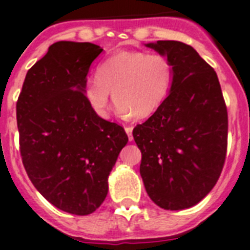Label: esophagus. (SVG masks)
<instances>
[{
    "mask_svg": "<svg viewBox=\"0 0 250 250\" xmlns=\"http://www.w3.org/2000/svg\"><path fill=\"white\" fill-rule=\"evenodd\" d=\"M125 131H126L127 137H129V141H133V126H126Z\"/></svg>",
    "mask_w": 250,
    "mask_h": 250,
    "instance_id": "34e87169",
    "label": "esophagus"
}]
</instances>
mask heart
I'll return each instance as SVG.
<instances>
[{
	"instance_id": "heart-1",
	"label": "heart",
	"mask_w": 250,
	"mask_h": 250,
	"mask_svg": "<svg viewBox=\"0 0 250 250\" xmlns=\"http://www.w3.org/2000/svg\"><path fill=\"white\" fill-rule=\"evenodd\" d=\"M173 80L174 67L167 55L138 50L120 51L99 63L97 76L83 85V95L101 117L108 115L113 91L120 112L145 119L165 102Z\"/></svg>"
}]
</instances>
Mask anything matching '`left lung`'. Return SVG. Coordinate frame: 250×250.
<instances>
[{
    "mask_svg": "<svg viewBox=\"0 0 250 250\" xmlns=\"http://www.w3.org/2000/svg\"><path fill=\"white\" fill-rule=\"evenodd\" d=\"M174 67L170 93L133 137L151 200L167 210L196 205L222 173L229 117L217 73L193 47L179 41L147 43Z\"/></svg>",
    "mask_w": 250,
    "mask_h": 250,
    "instance_id": "obj_1",
    "label": "left lung"
}]
</instances>
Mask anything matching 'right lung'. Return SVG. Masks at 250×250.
I'll list each match as a JSON object with an SVG mask.
<instances>
[{
  "label": "right lung",
  "instance_id": "right-lung-1",
  "mask_svg": "<svg viewBox=\"0 0 250 250\" xmlns=\"http://www.w3.org/2000/svg\"><path fill=\"white\" fill-rule=\"evenodd\" d=\"M90 42L59 41L27 72L17 102L21 161L37 191L76 215L97 210L108 175L127 143L123 126L102 119L83 95L93 61Z\"/></svg>",
  "mask_w": 250,
  "mask_h": 250
}]
</instances>
